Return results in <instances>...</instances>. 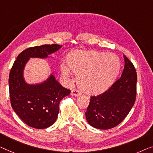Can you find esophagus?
<instances>
[{"label":"esophagus","mask_w":153,"mask_h":153,"mask_svg":"<svg viewBox=\"0 0 153 153\" xmlns=\"http://www.w3.org/2000/svg\"><path fill=\"white\" fill-rule=\"evenodd\" d=\"M71 95L72 96H78V95H81V92L79 90L76 89V88H74L71 91Z\"/></svg>","instance_id":"obj_1"}]
</instances>
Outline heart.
Masks as SVG:
<instances>
[{"instance_id": "b5f03b06", "label": "heart", "mask_w": 153, "mask_h": 153, "mask_svg": "<svg viewBox=\"0 0 153 153\" xmlns=\"http://www.w3.org/2000/svg\"><path fill=\"white\" fill-rule=\"evenodd\" d=\"M67 67L61 66L65 77L73 72L78 76L79 88L88 94L105 92L115 82L120 71V61L115 54L95 51H76L67 58Z\"/></svg>"}]
</instances>
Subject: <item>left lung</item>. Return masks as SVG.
Listing matches in <instances>:
<instances>
[{"label": "left lung", "mask_w": 153, "mask_h": 153, "mask_svg": "<svg viewBox=\"0 0 153 153\" xmlns=\"http://www.w3.org/2000/svg\"><path fill=\"white\" fill-rule=\"evenodd\" d=\"M124 68L122 76L105 92L91 96L85 113L93 127L111 129L120 124L131 111L136 100L137 72L133 64L124 55Z\"/></svg>", "instance_id": "1"}]
</instances>
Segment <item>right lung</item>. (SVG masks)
Listing matches in <instances>:
<instances>
[{
    "mask_svg": "<svg viewBox=\"0 0 153 153\" xmlns=\"http://www.w3.org/2000/svg\"><path fill=\"white\" fill-rule=\"evenodd\" d=\"M60 45L29 47L18 55L9 76L11 105L15 113L29 126L42 129L51 126L58 117L59 106L71 91L51 76L38 85H29L23 79V69L29 58H47L58 51Z\"/></svg>",
    "mask_w": 153,
    "mask_h": 153,
    "instance_id": "right-lung-1",
    "label": "right lung"
}]
</instances>
